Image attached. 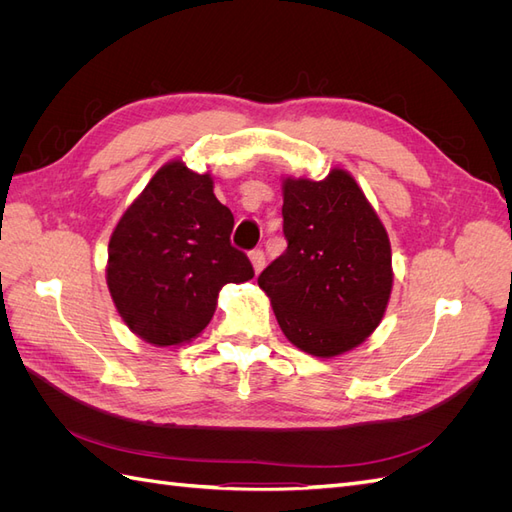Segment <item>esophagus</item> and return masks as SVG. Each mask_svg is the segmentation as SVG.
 I'll use <instances>...</instances> for the list:
<instances>
[{"instance_id": "1", "label": "esophagus", "mask_w": 512, "mask_h": 512, "mask_svg": "<svg viewBox=\"0 0 512 512\" xmlns=\"http://www.w3.org/2000/svg\"><path fill=\"white\" fill-rule=\"evenodd\" d=\"M250 260H252V265H254V271H256V273H260V271H262V267H265V262H267L265 252H262V250H254V252H250Z\"/></svg>"}]
</instances>
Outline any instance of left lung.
Returning <instances> with one entry per match:
<instances>
[{
	"label": "left lung",
	"instance_id": "8db88e82",
	"mask_svg": "<svg viewBox=\"0 0 512 512\" xmlns=\"http://www.w3.org/2000/svg\"><path fill=\"white\" fill-rule=\"evenodd\" d=\"M286 252L258 275L277 322L307 354L337 356L380 324L393 288L389 235L346 170L284 181Z\"/></svg>",
	"mask_w": 512,
	"mask_h": 512
}]
</instances>
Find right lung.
Instances as JSON below:
<instances>
[{
  "instance_id": "obj_1",
  "label": "right lung",
  "mask_w": 512,
  "mask_h": 512,
  "mask_svg": "<svg viewBox=\"0 0 512 512\" xmlns=\"http://www.w3.org/2000/svg\"><path fill=\"white\" fill-rule=\"evenodd\" d=\"M235 218L213 179L168 162L121 215L108 243L106 284L123 322L145 342H190L213 318L224 284L254 277L230 243Z\"/></svg>"
}]
</instances>
